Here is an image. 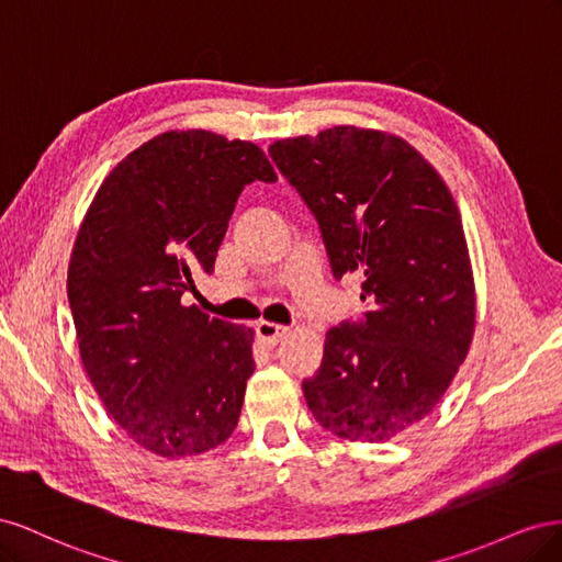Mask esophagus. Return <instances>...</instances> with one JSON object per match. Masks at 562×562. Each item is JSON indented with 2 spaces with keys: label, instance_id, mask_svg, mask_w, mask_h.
I'll use <instances>...</instances> for the list:
<instances>
[{
  "label": "esophagus",
  "instance_id": "1",
  "mask_svg": "<svg viewBox=\"0 0 562 562\" xmlns=\"http://www.w3.org/2000/svg\"><path fill=\"white\" fill-rule=\"evenodd\" d=\"M255 330H258V337L267 345H277L279 339H283L288 333H291L288 326H279V323H271V321H260L258 326H255Z\"/></svg>",
  "mask_w": 562,
  "mask_h": 562
}]
</instances>
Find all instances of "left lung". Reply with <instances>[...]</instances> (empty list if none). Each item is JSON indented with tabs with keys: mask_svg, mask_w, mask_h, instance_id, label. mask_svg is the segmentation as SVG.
I'll return each instance as SVG.
<instances>
[{
	"mask_svg": "<svg viewBox=\"0 0 562 562\" xmlns=\"http://www.w3.org/2000/svg\"><path fill=\"white\" fill-rule=\"evenodd\" d=\"M269 157L316 217L333 277H363L361 316L326 335L302 382L323 429L380 443L427 417L464 363L475 302L457 203L396 135L335 126Z\"/></svg>",
	"mask_w": 562,
	"mask_h": 562,
	"instance_id": "1",
	"label": "left lung"
}]
</instances>
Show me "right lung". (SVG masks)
Returning <instances> with one entry per match:
<instances>
[{"instance_id": "1", "label": "right lung", "mask_w": 562, "mask_h": 562, "mask_svg": "<svg viewBox=\"0 0 562 562\" xmlns=\"http://www.w3.org/2000/svg\"><path fill=\"white\" fill-rule=\"evenodd\" d=\"M277 182L265 151L209 131L157 135L100 184L67 269L83 368L108 413L161 457L232 436L252 330L180 302L211 274L244 187Z\"/></svg>"}]
</instances>
